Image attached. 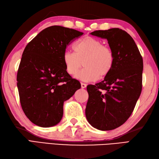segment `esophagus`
Listing matches in <instances>:
<instances>
[{"mask_svg":"<svg viewBox=\"0 0 159 159\" xmlns=\"http://www.w3.org/2000/svg\"><path fill=\"white\" fill-rule=\"evenodd\" d=\"M86 87H87V85H86L85 83H81V88L84 89V88H85Z\"/></svg>","mask_w":159,"mask_h":159,"instance_id":"obj_1","label":"esophagus"}]
</instances>
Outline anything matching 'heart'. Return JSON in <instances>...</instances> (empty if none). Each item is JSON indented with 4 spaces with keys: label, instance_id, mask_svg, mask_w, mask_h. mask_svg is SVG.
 <instances>
[{
    "label": "heart",
    "instance_id": "b5f03b06",
    "mask_svg": "<svg viewBox=\"0 0 159 159\" xmlns=\"http://www.w3.org/2000/svg\"><path fill=\"white\" fill-rule=\"evenodd\" d=\"M75 52L66 50L63 60L67 72L76 75L84 63L86 67L76 75L77 79L85 82L95 81L107 76L114 65V54L110 47L90 36L80 39L74 46Z\"/></svg>",
    "mask_w": 159,
    "mask_h": 159
}]
</instances>
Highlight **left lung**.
Instances as JSON below:
<instances>
[{"mask_svg": "<svg viewBox=\"0 0 159 159\" xmlns=\"http://www.w3.org/2000/svg\"><path fill=\"white\" fill-rule=\"evenodd\" d=\"M91 34L107 39L114 54V65L104 79L87 85L85 116L93 127L111 130L120 126L133 113L142 89L143 59L134 39L118 28Z\"/></svg>", "mask_w": 159, "mask_h": 159, "instance_id": "obj_1", "label": "left lung"}]
</instances>
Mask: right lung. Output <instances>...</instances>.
<instances>
[{
  "instance_id": "add662e5",
  "label": "right lung",
  "mask_w": 159,
  "mask_h": 159,
  "mask_svg": "<svg viewBox=\"0 0 159 159\" xmlns=\"http://www.w3.org/2000/svg\"><path fill=\"white\" fill-rule=\"evenodd\" d=\"M83 33L61 26L43 29L25 47L17 74L20 101L29 120L43 128L61 120L63 102L80 88L67 72L66 46Z\"/></svg>"
}]
</instances>
